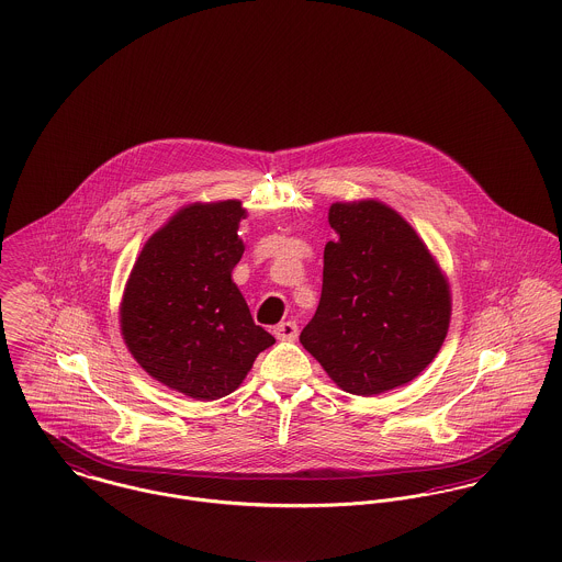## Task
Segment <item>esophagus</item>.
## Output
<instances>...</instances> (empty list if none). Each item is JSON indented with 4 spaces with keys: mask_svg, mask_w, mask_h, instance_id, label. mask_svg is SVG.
Wrapping results in <instances>:
<instances>
[{
    "mask_svg": "<svg viewBox=\"0 0 562 562\" xmlns=\"http://www.w3.org/2000/svg\"><path fill=\"white\" fill-rule=\"evenodd\" d=\"M274 337L281 341H294L299 337V326L296 322H281L274 326Z\"/></svg>",
    "mask_w": 562,
    "mask_h": 562,
    "instance_id": "34e87169",
    "label": "esophagus"
}]
</instances>
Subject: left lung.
<instances>
[{"mask_svg":"<svg viewBox=\"0 0 562 562\" xmlns=\"http://www.w3.org/2000/svg\"><path fill=\"white\" fill-rule=\"evenodd\" d=\"M328 223L337 240L324 246L321 305L301 344L344 392L383 394L439 352L450 290L424 241L387 205L333 203Z\"/></svg>","mask_w":562,"mask_h":562,"instance_id":"obj_1","label":"left lung"}]
</instances>
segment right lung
Instances as JSON below:
<instances>
[{"instance_id": "add662e5", "label": "right lung", "mask_w": 562, "mask_h": 562, "mask_svg": "<svg viewBox=\"0 0 562 562\" xmlns=\"http://www.w3.org/2000/svg\"><path fill=\"white\" fill-rule=\"evenodd\" d=\"M241 216L240 201L177 212L145 244L121 305V330L134 359L196 401L236 392L255 357L274 344L232 279L244 252Z\"/></svg>"}]
</instances>
